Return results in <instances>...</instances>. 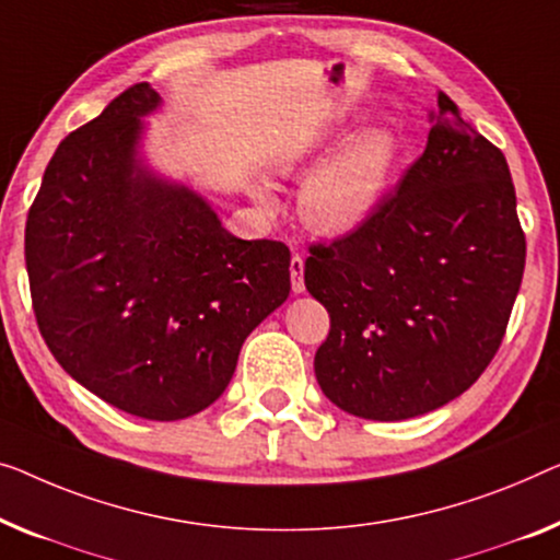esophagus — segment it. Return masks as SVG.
Wrapping results in <instances>:
<instances>
[{
  "instance_id": "esophagus-1",
  "label": "esophagus",
  "mask_w": 560,
  "mask_h": 560,
  "mask_svg": "<svg viewBox=\"0 0 560 560\" xmlns=\"http://www.w3.org/2000/svg\"><path fill=\"white\" fill-rule=\"evenodd\" d=\"M289 273H291V289H294L296 294H302V291L306 289V287H304V258L299 256V254L291 256Z\"/></svg>"
}]
</instances>
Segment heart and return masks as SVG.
I'll use <instances>...</instances> for the list:
<instances>
[{"label":"heart","instance_id":"1","mask_svg":"<svg viewBox=\"0 0 560 560\" xmlns=\"http://www.w3.org/2000/svg\"><path fill=\"white\" fill-rule=\"evenodd\" d=\"M395 153V138L387 130H366L349 140L304 183V221L324 233H341L362 223L387 186ZM261 200L269 203L264 194Z\"/></svg>","mask_w":560,"mask_h":560}]
</instances>
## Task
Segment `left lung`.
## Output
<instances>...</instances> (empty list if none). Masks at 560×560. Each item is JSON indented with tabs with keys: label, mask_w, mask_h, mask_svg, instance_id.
Here are the masks:
<instances>
[{
	"label": "left lung",
	"mask_w": 560,
	"mask_h": 560,
	"mask_svg": "<svg viewBox=\"0 0 560 560\" xmlns=\"http://www.w3.org/2000/svg\"><path fill=\"white\" fill-rule=\"evenodd\" d=\"M525 233L505 155L438 93L422 155L347 236L312 244L308 294L327 306L319 387L364 420H407L475 385L505 337Z\"/></svg>",
	"instance_id": "left-lung-1"
}]
</instances>
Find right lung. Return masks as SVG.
Wrapping results in <instances>:
<instances>
[{
    "label": "right lung",
    "instance_id": "right-lung-1",
    "mask_svg": "<svg viewBox=\"0 0 560 560\" xmlns=\"http://www.w3.org/2000/svg\"><path fill=\"white\" fill-rule=\"evenodd\" d=\"M136 82L57 145L24 229L32 308L62 370L143 420H183L215 402L241 345L289 296L291 252L241 241L203 198L136 163Z\"/></svg>",
    "mask_w": 560,
    "mask_h": 560
}]
</instances>
